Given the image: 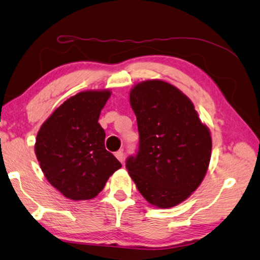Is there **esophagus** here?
Returning a JSON list of instances; mask_svg holds the SVG:
<instances>
[{
	"label": "esophagus",
	"instance_id": "esophagus-1",
	"mask_svg": "<svg viewBox=\"0 0 260 260\" xmlns=\"http://www.w3.org/2000/svg\"><path fill=\"white\" fill-rule=\"evenodd\" d=\"M115 155H116V157L118 158V161L123 164L124 163V161H125V154H124V152L123 151H118V152H116L115 153Z\"/></svg>",
	"mask_w": 260,
	"mask_h": 260
}]
</instances>
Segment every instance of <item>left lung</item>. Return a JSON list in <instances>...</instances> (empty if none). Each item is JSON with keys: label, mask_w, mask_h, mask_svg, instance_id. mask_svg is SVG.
Listing matches in <instances>:
<instances>
[{"label": "left lung", "mask_w": 260, "mask_h": 260, "mask_svg": "<svg viewBox=\"0 0 260 260\" xmlns=\"http://www.w3.org/2000/svg\"><path fill=\"white\" fill-rule=\"evenodd\" d=\"M139 127L136 155L126 169L151 204L172 208L201 184L211 157L212 141L192 102L162 80L137 84L129 93Z\"/></svg>", "instance_id": "left-lung-1"}]
</instances>
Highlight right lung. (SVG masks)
<instances>
[{
    "label": "right lung",
    "mask_w": 260,
    "mask_h": 260,
    "mask_svg": "<svg viewBox=\"0 0 260 260\" xmlns=\"http://www.w3.org/2000/svg\"><path fill=\"white\" fill-rule=\"evenodd\" d=\"M109 90L77 93L42 124L36 155L52 186L71 200H90L121 164L105 148V131L98 118Z\"/></svg>",
    "instance_id": "right-lung-1"
}]
</instances>
